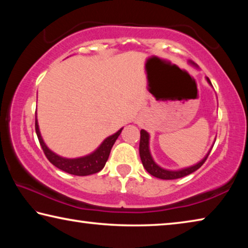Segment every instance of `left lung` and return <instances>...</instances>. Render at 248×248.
I'll return each instance as SVG.
<instances>
[{"mask_svg": "<svg viewBox=\"0 0 248 248\" xmlns=\"http://www.w3.org/2000/svg\"><path fill=\"white\" fill-rule=\"evenodd\" d=\"M188 63L191 64L192 66H195V68H198V65H197L195 62H192L190 60L188 61ZM205 79H207L209 85L212 86L210 79L208 78H205ZM140 133H141V138H140L139 152H140L142 164H143V167L149 174H151L152 176H154V177L159 178V179H177V178L184 177V176H187L191 173H194V171H196L197 170L200 169V167L202 166V164L205 162V159H207V157H208L210 151H211L212 146H213V145L211 146V149L208 151V153L204 155V157L202 159H200V161L198 163H196V164L188 166V167H184V169H180V170H167V169H164V167L159 166L157 163L154 161L152 154H151L149 132L145 131L144 129H141ZM215 142H216V140H215Z\"/></svg>", "mask_w": 248, "mask_h": 248, "instance_id": "8db88e82", "label": "left lung"}]
</instances>
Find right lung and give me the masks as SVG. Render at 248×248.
<instances>
[{
  "mask_svg": "<svg viewBox=\"0 0 248 248\" xmlns=\"http://www.w3.org/2000/svg\"><path fill=\"white\" fill-rule=\"evenodd\" d=\"M35 127H36V133H37V137H38L39 143L44 150L46 156H47V158L50 161V163H52L54 166L58 167L59 170L65 171V173H69L71 175H77V176H87V175L98 173V171L102 170L104 169L105 164H106L107 159L109 157V154H110L112 145L115 144L116 140L118 139V137L120 136V133L124 129L121 128L116 133L107 137L106 139H105L102 143L97 146V149L94 150L92 153L84 155V156L69 158V157H63L61 156V155L54 153L53 151L50 150L48 148V145L45 143L39 130L37 115H36Z\"/></svg>",
  "mask_w": 248,
  "mask_h": 248,
  "instance_id": "1",
  "label": "right lung"
}]
</instances>
